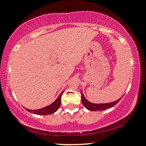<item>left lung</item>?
I'll return each instance as SVG.
<instances>
[{
  "instance_id": "1",
  "label": "left lung",
  "mask_w": 146,
  "mask_h": 146,
  "mask_svg": "<svg viewBox=\"0 0 146 146\" xmlns=\"http://www.w3.org/2000/svg\"><path fill=\"white\" fill-rule=\"evenodd\" d=\"M81 96H82V104L86 108L90 111H101L104 110H106L108 108H110L114 106L117 104V102L120 100L121 99L119 98L117 100H115L113 102L110 103H106V104H94L90 102H89L88 100L84 97V96L83 95L82 92L81 91Z\"/></svg>"
}]
</instances>
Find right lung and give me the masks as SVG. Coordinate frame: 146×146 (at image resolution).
Masks as SVG:
<instances>
[{
  "instance_id": "1",
  "label": "right lung",
  "mask_w": 146,
  "mask_h": 146,
  "mask_svg": "<svg viewBox=\"0 0 146 146\" xmlns=\"http://www.w3.org/2000/svg\"><path fill=\"white\" fill-rule=\"evenodd\" d=\"M64 92V91L62 92L58 96V97L57 98V99L53 103H52L50 105L47 106L42 108L38 109V110H29L27 108H25L29 112H33L35 114L38 115H50L52 113L56 112L57 111V110L59 108L61 104V96Z\"/></svg>"
}]
</instances>
